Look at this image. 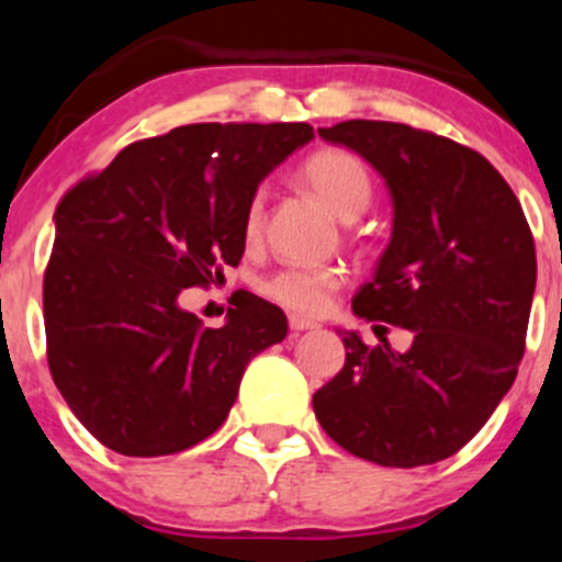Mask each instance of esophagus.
Segmentation results:
<instances>
[{
    "mask_svg": "<svg viewBox=\"0 0 562 562\" xmlns=\"http://www.w3.org/2000/svg\"><path fill=\"white\" fill-rule=\"evenodd\" d=\"M288 323H291V331H293V334L307 331V328H315V326H317V323L310 321V317H299V315L288 317Z\"/></svg>",
    "mask_w": 562,
    "mask_h": 562,
    "instance_id": "1",
    "label": "esophagus"
}]
</instances>
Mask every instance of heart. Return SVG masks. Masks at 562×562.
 <instances>
[{
	"instance_id": "heart-1",
	"label": "heart",
	"mask_w": 562,
	"mask_h": 562,
	"mask_svg": "<svg viewBox=\"0 0 562 562\" xmlns=\"http://www.w3.org/2000/svg\"><path fill=\"white\" fill-rule=\"evenodd\" d=\"M299 179L337 214L339 220H356L372 201V173L359 155L339 146L317 149L299 166ZM245 239L252 245L263 231V192H255L245 209ZM345 271L339 266H285L263 280L260 291L291 313L317 315L328 307Z\"/></svg>"
}]
</instances>
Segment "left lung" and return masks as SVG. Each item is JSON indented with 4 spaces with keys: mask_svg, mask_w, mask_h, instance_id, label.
I'll return each instance as SVG.
<instances>
[{
    "mask_svg": "<svg viewBox=\"0 0 562 562\" xmlns=\"http://www.w3.org/2000/svg\"><path fill=\"white\" fill-rule=\"evenodd\" d=\"M386 179L394 231L353 313L413 334L405 353L345 331V367L315 391L328 438L383 468L457 454L495 413L525 356L536 245L522 206L486 157L400 122L317 130ZM389 331V328H386Z\"/></svg>",
    "mask_w": 562,
    "mask_h": 562,
    "instance_id": "1",
    "label": "left lung"
}]
</instances>
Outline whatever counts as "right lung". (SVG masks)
Wrapping results in <instances>:
<instances>
[{
    "mask_svg": "<svg viewBox=\"0 0 562 562\" xmlns=\"http://www.w3.org/2000/svg\"><path fill=\"white\" fill-rule=\"evenodd\" d=\"M313 138L296 124H184L124 146L56 206L43 277L50 378L78 422L124 457H166L217 432L252 356L285 313L252 296L206 328L179 307L245 255L263 176Z\"/></svg>",
    "mask_w": 562,
    "mask_h": 562,
    "instance_id": "obj_1",
    "label": "right lung"
}]
</instances>
